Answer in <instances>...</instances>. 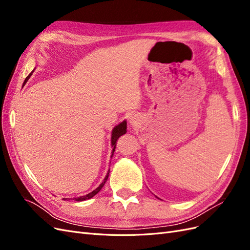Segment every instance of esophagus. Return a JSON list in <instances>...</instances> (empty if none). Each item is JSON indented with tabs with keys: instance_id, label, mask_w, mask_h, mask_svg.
<instances>
[{
	"instance_id": "obj_1",
	"label": "esophagus",
	"mask_w": 250,
	"mask_h": 250,
	"mask_svg": "<svg viewBox=\"0 0 250 250\" xmlns=\"http://www.w3.org/2000/svg\"><path fill=\"white\" fill-rule=\"evenodd\" d=\"M130 123L132 126H137L138 125V119L137 118H131Z\"/></svg>"
}]
</instances>
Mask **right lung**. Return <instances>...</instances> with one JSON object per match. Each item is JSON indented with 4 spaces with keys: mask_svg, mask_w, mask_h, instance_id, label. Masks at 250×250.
I'll return each mask as SVG.
<instances>
[{
    "mask_svg": "<svg viewBox=\"0 0 250 250\" xmlns=\"http://www.w3.org/2000/svg\"><path fill=\"white\" fill-rule=\"evenodd\" d=\"M31 75H32V72L28 75L24 83H26V82L28 81V79L30 78V76H31ZM126 128H127L126 121H123L122 123H120L119 125H117V126L112 129V133H111V145L113 146V149H112L111 157H112V155H113V152H115L116 143H117L118 139L121 137V135H123V134L126 133ZM108 175H109V170H108V172H107V175L105 176V178H104V180H103V183H102L99 187H98V188H96V190H94L93 192H90L89 194H87V195H85V196H81V197H77V198H74V199L76 200V201H83V200H87V199H90L92 197H94V196H95L97 193H99V191L103 188L104 184L106 183V180H107V178H108Z\"/></svg>",
    "mask_w": 250,
    "mask_h": 250,
    "instance_id": "1",
    "label": "right lung"
}]
</instances>
